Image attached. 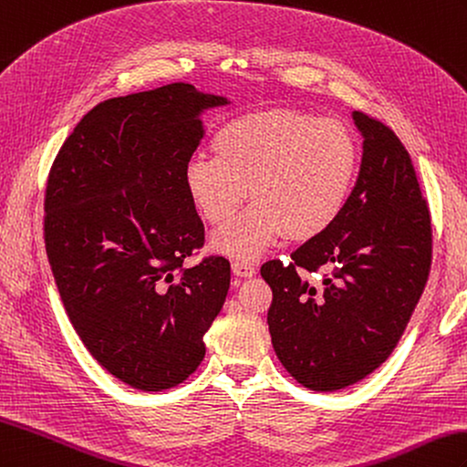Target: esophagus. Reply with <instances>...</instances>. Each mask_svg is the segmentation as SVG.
Wrapping results in <instances>:
<instances>
[{
  "label": "esophagus",
  "mask_w": 467,
  "mask_h": 467,
  "mask_svg": "<svg viewBox=\"0 0 467 467\" xmlns=\"http://www.w3.org/2000/svg\"><path fill=\"white\" fill-rule=\"evenodd\" d=\"M233 273L238 278H251V276L256 275V268H254V265L246 263V260H234V263H233Z\"/></svg>",
  "instance_id": "esophagus-1"
}]
</instances>
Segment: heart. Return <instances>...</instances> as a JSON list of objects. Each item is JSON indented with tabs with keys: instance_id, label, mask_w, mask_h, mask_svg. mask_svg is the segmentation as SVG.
<instances>
[{
	"instance_id": "heart-1",
	"label": "heart",
	"mask_w": 467,
	"mask_h": 467,
	"mask_svg": "<svg viewBox=\"0 0 467 467\" xmlns=\"http://www.w3.org/2000/svg\"><path fill=\"white\" fill-rule=\"evenodd\" d=\"M216 157L194 155L182 181L202 221L223 226L245 200L249 211L211 238L214 253L251 260L288 234L310 241L338 221L360 169V145L342 121L296 109L253 111L214 135Z\"/></svg>"
}]
</instances>
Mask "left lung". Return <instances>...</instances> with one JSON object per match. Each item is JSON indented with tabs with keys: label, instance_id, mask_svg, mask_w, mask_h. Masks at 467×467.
Listing matches in <instances>:
<instances>
[{
	"label": "left lung",
	"instance_id": "left-lung-1",
	"mask_svg": "<svg viewBox=\"0 0 467 467\" xmlns=\"http://www.w3.org/2000/svg\"><path fill=\"white\" fill-rule=\"evenodd\" d=\"M362 165L350 201L327 233L290 263L268 260V330L296 382L334 392L392 354L428 283L431 221L414 165L392 129L360 111ZM330 272L317 285L312 272Z\"/></svg>",
	"mask_w": 467,
	"mask_h": 467
}]
</instances>
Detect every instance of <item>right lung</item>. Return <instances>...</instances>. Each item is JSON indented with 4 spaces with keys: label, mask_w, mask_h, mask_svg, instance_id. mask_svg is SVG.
Segmentation results:
<instances>
[{
    "label": "right lung",
    "mask_w": 467,
    "mask_h": 467,
    "mask_svg": "<svg viewBox=\"0 0 467 467\" xmlns=\"http://www.w3.org/2000/svg\"><path fill=\"white\" fill-rule=\"evenodd\" d=\"M229 103L191 83L107 99L49 171L43 229L63 306L95 360L143 392L197 370L231 286L224 256L182 266L204 243L184 165L202 111Z\"/></svg>",
    "instance_id": "add662e5"
}]
</instances>
